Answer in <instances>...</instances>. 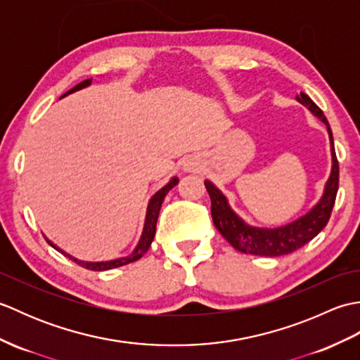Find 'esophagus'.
Wrapping results in <instances>:
<instances>
[{
	"label": "esophagus",
	"instance_id": "1",
	"mask_svg": "<svg viewBox=\"0 0 360 360\" xmlns=\"http://www.w3.org/2000/svg\"><path fill=\"white\" fill-rule=\"evenodd\" d=\"M184 170H186V172H192V173H195V172L200 170V164H198L196 160L190 159V160H187V162L184 164Z\"/></svg>",
	"mask_w": 360,
	"mask_h": 360
}]
</instances>
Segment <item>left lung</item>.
<instances>
[{
  "instance_id": "8db88e82",
  "label": "left lung",
  "mask_w": 360,
  "mask_h": 360,
  "mask_svg": "<svg viewBox=\"0 0 360 360\" xmlns=\"http://www.w3.org/2000/svg\"><path fill=\"white\" fill-rule=\"evenodd\" d=\"M297 101L317 116L323 122L328 128L331 141V156H333V168L331 174L326 181L323 195L320 201L312 207L307 215L298 218L292 223L281 226L277 229H262L252 227L244 223V221L236 215V213L229 207L226 196L212 184L210 181H204L205 188H207L210 201H212V218L213 224L219 231V233L232 244V246L243 252V254L259 255V257H281L292 254L294 250L303 248L304 244L309 243L319 232L328 224L331 212L335 202V195L339 188V162L335 158L334 141L330 124L323 116V111L311 101V98L300 93L297 96Z\"/></svg>"
}]
</instances>
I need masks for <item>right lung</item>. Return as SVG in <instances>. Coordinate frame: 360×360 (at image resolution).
I'll return each instance as SVG.
<instances>
[{
    "instance_id": "1",
    "label": "right lung",
    "mask_w": 360,
    "mask_h": 360,
    "mask_svg": "<svg viewBox=\"0 0 360 360\" xmlns=\"http://www.w3.org/2000/svg\"><path fill=\"white\" fill-rule=\"evenodd\" d=\"M89 85H91V79L83 80L82 83H79V85H75L71 91H68V93H66L65 96L74 93V91H79V89H82V88H86V86H89ZM65 96H62V97H65ZM178 182H179L178 178H173L170 182H168L167 186H164L162 188L159 190V192H156L155 195H153V198H151L150 202H148L147 218H145V226H143L142 236H141V240H139V244H137L131 255L124 257V258H117V259H111V262H101V263L82 262V259L74 258V257H71L70 254H66L65 250L58 249V248L56 246V244H52L48 238H46V241H48L53 249H57V250L62 252V254H63L65 257L71 258L72 262H75L77 264H80L82 267H85V269H89V271H108V269H114V267H120V266H125V264L133 263V262H136V259L142 258V255L145 254V252L148 250L150 244H151L153 238H155V233H156V223H158V217H159L160 205H162V202H164L165 195H167L168 192H170V190H172L176 184H178Z\"/></svg>"
}]
</instances>
